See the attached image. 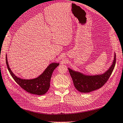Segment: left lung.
<instances>
[{
  "label": "left lung",
  "mask_w": 123,
  "mask_h": 123,
  "mask_svg": "<svg viewBox=\"0 0 123 123\" xmlns=\"http://www.w3.org/2000/svg\"><path fill=\"white\" fill-rule=\"evenodd\" d=\"M116 64V54L110 68L103 74L96 75H87L68 68L74 87L82 93H88L100 88L109 78Z\"/></svg>",
  "instance_id": "left-lung-1"
}]
</instances>
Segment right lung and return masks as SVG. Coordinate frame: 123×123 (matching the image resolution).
I'll list each match as a JSON object with an SVG mask.
<instances>
[{"label": "right lung", "mask_w": 123, "mask_h": 123, "mask_svg": "<svg viewBox=\"0 0 123 123\" xmlns=\"http://www.w3.org/2000/svg\"><path fill=\"white\" fill-rule=\"evenodd\" d=\"M6 62L9 73L16 83L28 93L38 95L44 94L49 90L53 72L59 65V63L55 62L50 63L38 77L33 79H25L18 77L12 72L8 65L7 55H6Z\"/></svg>", "instance_id": "right-lung-1"}]
</instances>
